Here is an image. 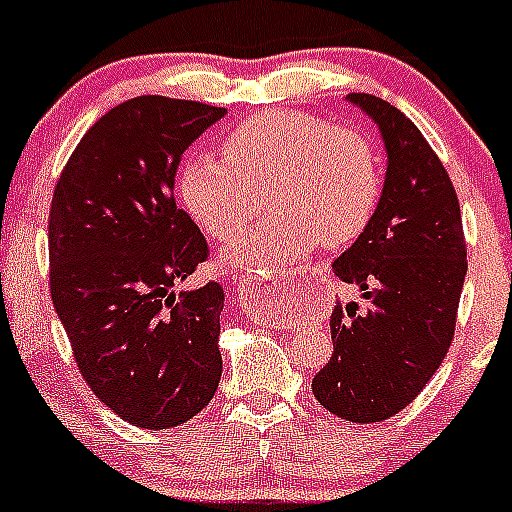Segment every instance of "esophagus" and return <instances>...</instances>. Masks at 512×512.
I'll return each instance as SVG.
<instances>
[{"label":"esophagus","instance_id":"obj_1","mask_svg":"<svg viewBox=\"0 0 512 512\" xmlns=\"http://www.w3.org/2000/svg\"><path fill=\"white\" fill-rule=\"evenodd\" d=\"M235 289H238V300L248 307H256V312H261V302H266V297H274L277 292V282L266 277H238L235 279Z\"/></svg>","mask_w":512,"mask_h":512}]
</instances>
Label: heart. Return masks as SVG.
<instances>
[{
	"label": "heart",
	"instance_id": "obj_1",
	"mask_svg": "<svg viewBox=\"0 0 512 512\" xmlns=\"http://www.w3.org/2000/svg\"><path fill=\"white\" fill-rule=\"evenodd\" d=\"M223 151L225 161L189 156L182 164L176 189L184 210L223 241L261 210L264 192L277 210L225 248L228 266L269 274L318 243L348 246L377 212L382 166L372 143L351 128L269 110L230 130Z\"/></svg>",
	"mask_w": 512,
	"mask_h": 512
}]
</instances>
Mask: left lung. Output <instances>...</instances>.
<instances>
[{"instance_id": "1", "label": "left lung", "mask_w": 512, "mask_h": 512, "mask_svg": "<svg viewBox=\"0 0 512 512\" xmlns=\"http://www.w3.org/2000/svg\"><path fill=\"white\" fill-rule=\"evenodd\" d=\"M387 153L372 223L333 261L359 302L333 307V354L312 395L351 423L392 418L420 395L454 338L467 243L454 184L410 117L372 94H346Z\"/></svg>"}]
</instances>
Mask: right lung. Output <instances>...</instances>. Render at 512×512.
Here are the masks:
<instances>
[{"instance_id":"add662e5","label":"right lung","mask_w":512,"mask_h":512,"mask_svg":"<svg viewBox=\"0 0 512 512\" xmlns=\"http://www.w3.org/2000/svg\"><path fill=\"white\" fill-rule=\"evenodd\" d=\"M225 107L146 94L81 138L48 217L51 297L81 377L122 420L187 423L223 374V287L179 289L207 241L174 202L176 169Z\"/></svg>"}]
</instances>
